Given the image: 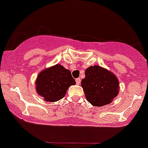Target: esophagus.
Returning a JSON list of instances; mask_svg holds the SVG:
<instances>
[{
	"mask_svg": "<svg viewBox=\"0 0 148 148\" xmlns=\"http://www.w3.org/2000/svg\"><path fill=\"white\" fill-rule=\"evenodd\" d=\"M76 82H77V85H79V84H80V82H81L80 79H79V78H77V79H76Z\"/></svg>",
	"mask_w": 148,
	"mask_h": 148,
	"instance_id": "esophagus-1",
	"label": "esophagus"
}]
</instances>
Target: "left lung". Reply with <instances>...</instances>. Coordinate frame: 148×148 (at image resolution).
<instances>
[{"mask_svg": "<svg viewBox=\"0 0 148 148\" xmlns=\"http://www.w3.org/2000/svg\"><path fill=\"white\" fill-rule=\"evenodd\" d=\"M85 98L95 107H102L112 101L119 93L118 77L114 73L98 65L85 70V77L82 79Z\"/></svg>", "mask_w": 148, "mask_h": 148, "instance_id": "8db88e82", "label": "left lung"}]
</instances>
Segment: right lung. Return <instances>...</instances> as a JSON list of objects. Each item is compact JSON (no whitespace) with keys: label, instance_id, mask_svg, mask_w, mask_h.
Returning <instances> with one entry per match:
<instances>
[{"label":"right lung","instance_id":"1","mask_svg":"<svg viewBox=\"0 0 148 148\" xmlns=\"http://www.w3.org/2000/svg\"><path fill=\"white\" fill-rule=\"evenodd\" d=\"M76 84L71 71L60 64L42 70L36 79V91L45 101L55 102L65 96L71 85Z\"/></svg>","mask_w":148,"mask_h":148}]
</instances>
